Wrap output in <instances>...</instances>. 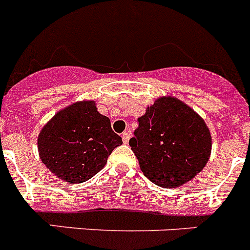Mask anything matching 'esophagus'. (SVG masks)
Segmentation results:
<instances>
[{"label":"esophagus","instance_id":"1","mask_svg":"<svg viewBox=\"0 0 250 250\" xmlns=\"http://www.w3.org/2000/svg\"><path fill=\"white\" fill-rule=\"evenodd\" d=\"M121 138H123L124 144H127V143H129V140H130V132L129 131L123 132V135H121Z\"/></svg>","mask_w":250,"mask_h":250}]
</instances>
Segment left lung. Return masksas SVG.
Returning a JSON list of instances; mask_svg holds the SVG:
<instances>
[{
  "instance_id": "1",
  "label": "left lung",
  "mask_w": 250,
  "mask_h": 250,
  "mask_svg": "<svg viewBox=\"0 0 250 250\" xmlns=\"http://www.w3.org/2000/svg\"><path fill=\"white\" fill-rule=\"evenodd\" d=\"M138 121L129 145L150 182L164 188L180 187L207 165L210 131L187 104L173 96L159 98Z\"/></svg>"
}]
</instances>
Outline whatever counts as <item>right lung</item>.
Instances as JSON below:
<instances>
[{
	"label": "right lung",
	"mask_w": 250,
	"mask_h": 250,
	"mask_svg": "<svg viewBox=\"0 0 250 250\" xmlns=\"http://www.w3.org/2000/svg\"><path fill=\"white\" fill-rule=\"evenodd\" d=\"M123 144L95 101H79L60 110L37 139L40 158L56 176L79 184L91 179L115 147Z\"/></svg>",
	"instance_id": "1"
}]
</instances>
